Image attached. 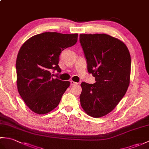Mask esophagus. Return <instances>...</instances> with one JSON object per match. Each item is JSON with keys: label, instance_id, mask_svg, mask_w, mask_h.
<instances>
[{"label": "esophagus", "instance_id": "1", "mask_svg": "<svg viewBox=\"0 0 149 149\" xmlns=\"http://www.w3.org/2000/svg\"><path fill=\"white\" fill-rule=\"evenodd\" d=\"M78 84L77 83H75V82L73 81H70V84L72 85V86H74V85H76V84Z\"/></svg>", "mask_w": 149, "mask_h": 149}]
</instances>
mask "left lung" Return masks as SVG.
Returning <instances> with one entry per match:
<instances>
[{"instance_id":"8db88e82","label":"left lung","mask_w":149,"mask_h":149,"mask_svg":"<svg viewBox=\"0 0 149 149\" xmlns=\"http://www.w3.org/2000/svg\"><path fill=\"white\" fill-rule=\"evenodd\" d=\"M79 41L90 74L96 83H82L81 105L88 115H106L125 95L130 83L131 56L120 40L106 34H81Z\"/></svg>"}]
</instances>
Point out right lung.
Segmentation results:
<instances>
[{
    "label": "right lung",
    "mask_w": 149,
    "mask_h": 149,
    "mask_svg": "<svg viewBox=\"0 0 149 149\" xmlns=\"http://www.w3.org/2000/svg\"><path fill=\"white\" fill-rule=\"evenodd\" d=\"M77 37V34L46 32L30 38L21 47L16 61L17 88L33 112L43 115L58 106L70 83L53 78L51 71L61 72L60 54L74 45Z\"/></svg>",
    "instance_id": "add662e5"
}]
</instances>
